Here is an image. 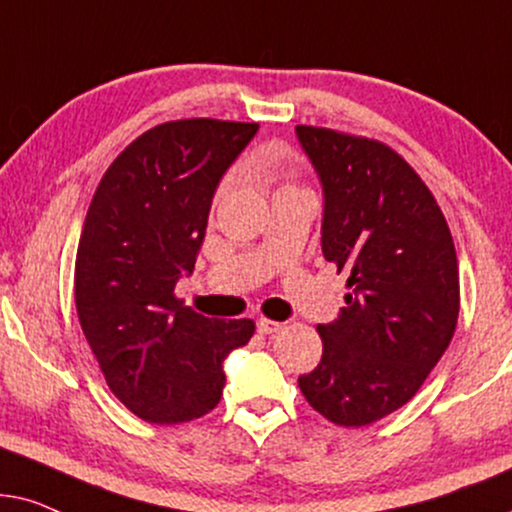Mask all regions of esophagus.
Listing matches in <instances>:
<instances>
[{"instance_id": "esophagus-1", "label": "esophagus", "mask_w": 512, "mask_h": 512, "mask_svg": "<svg viewBox=\"0 0 512 512\" xmlns=\"http://www.w3.org/2000/svg\"><path fill=\"white\" fill-rule=\"evenodd\" d=\"M278 330H283V323H278V320H269V318L257 320V332H260V335H274Z\"/></svg>"}]
</instances>
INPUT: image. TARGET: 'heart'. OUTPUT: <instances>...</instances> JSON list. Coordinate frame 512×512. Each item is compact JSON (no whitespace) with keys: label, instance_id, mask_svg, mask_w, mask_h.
Instances as JSON below:
<instances>
[{"label":"heart","instance_id":"obj_1","mask_svg":"<svg viewBox=\"0 0 512 512\" xmlns=\"http://www.w3.org/2000/svg\"><path fill=\"white\" fill-rule=\"evenodd\" d=\"M227 187H229V182H222V187H220V192H217V196H222L224 192H227ZM288 187V185H285ZM285 187H281V189H285Z\"/></svg>","mask_w":512,"mask_h":512}]
</instances>
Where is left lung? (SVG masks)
<instances>
[{"mask_svg":"<svg viewBox=\"0 0 512 512\" xmlns=\"http://www.w3.org/2000/svg\"><path fill=\"white\" fill-rule=\"evenodd\" d=\"M325 192L323 255L346 306L318 325L323 358L299 377L337 426H367L410 403L459 320V264L442 210L417 170L374 138L297 126Z\"/></svg>","mask_w":512,"mask_h":512,"instance_id":"left-lung-1","label":"left lung"}]
</instances>
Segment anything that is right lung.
<instances>
[{"instance_id": "add662e5", "label": "right lung", "mask_w": 512, "mask_h": 512, "mask_svg": "<svg viewBox=\"0 0 512 512\" xmlns=\"http://www.w3.org/2000/svg\"><path fill=\"white\" fill-rule=\"evenodd\" d=\"M260 124L180 119L149 128L105 170L81 229L74 304L100 372L135 417L170 426L220 403L222 360L255 335L175 295L192 274L215 187Z\"/></svg>"}]
</instances>
